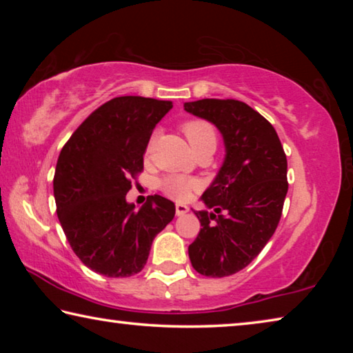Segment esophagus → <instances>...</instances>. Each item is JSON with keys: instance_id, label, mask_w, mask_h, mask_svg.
<instances>
[{"instance_id": "1", "label": "esophagus", "mask_w": 353, "mask_h": 353, "mask_svg": "<svg viewBox=\"0 0 353 353\" xmlns=\"http://www.w3.org/2000/svg\"><path fill=\"white\" fill-rule=\"evenodd\" d=\"M190 208L183 204H176V214L177 216H183L185 213H188Z\"/></svg>"}]
</instances>
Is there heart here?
Wrapping results in <instances>:
<instances>
[{
	"label": "heart",
	"instance_id": "obj_1",
	"mask_svg": "<svg viewBox=\"0 0 353 353\" xmlns=\"http://www.w3.org/2000/svg\"><path fill=\"white\" fill-rule=\"evenodd\" d=\"M182 130L190 146L193 148V151L198 154L202 151H214L218 143L216 129L212 123L205 121V119H190L182 124ZM152 143L154 140L149 141L146 148V155L151 154L152 151ZM160 190L163 191L166 196H170L172 199L177 201H187L193 191L198 190L199 183L194 179L185 177L181 174H168L165 176L159 183Z\"/></svg>",
	"mask_w": 353,
	"mask_h": 353
}]
</instances>
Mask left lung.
<instances>
[{
  "mask_svg": "<svg viewBox=\"0 0 353 353\" xmlns=\"http://www.w3.org/2000/svg\"><path fill=\"white\" fill-rule=\"evenodd\" d=\"M183 107L213 123L225 145L224 163L201 198L214 213L194 212L201 230L188 246L190 261L202 276L227 277L246 268L277 229L288 193L286 155L272 124L243 101Z\"/></svg>",
  "mask_w": 353,
  "mask_h": 353,
  "instance_id": "1",
  "label": "left lung"
}]
</instances>
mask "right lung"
I'll return each mask as SVG.
<instances>
[{
  "label": "right lung",
  "instance_id": "obj_1",
  "mask_svg": "<svg viewBox=\"0 0 353 353\" xmlns=\"http://www.w3.org/2000/svg\"><path fill=\"white\" fill-rule=\"evenodd\" d=\"M171 109V101L113 98L83 119L59 155V221L79 260L105 277L140 272L155 235L174 218L163 196H151L140 210L126 202L155 124Z\"/></svg>",
  "mask_w": 353,
  "mask_h": 353
}]
</instances>
